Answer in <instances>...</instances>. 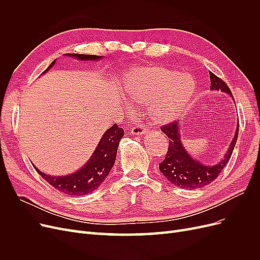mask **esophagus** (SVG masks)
Returning a JSON list of instances; mask_svg holds the SVG:
<instances>
[{"mask_svg":"<svg viewBox=\"0 0 260 260\" xmlns=\"http://www.w3.org/2000/svg\"><path fill=\"white\" fill-rule=\"evenodd\" d=\"M146 127L142 123H137L131 128V133L133 136H142L143 133L146 131Z\"/></svg>","mask_w":260,"mask_h":260,"instance_id":"obj_1","label":"esophagus"}]
</instances>
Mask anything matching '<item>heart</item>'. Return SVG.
<instances>
[{
	"mask_svg": "<svg viewBox=\"0 0 260 260\" xmlns=\"http://www.w3.org/2000/svg\"><path fill=\"white\" fill-rule=\"evenodd\" d=\"M122 89L129 101L148 105L154 122L164 124L183 114L195 93V81L172 68L149 66L125 75Z\"/></svg>",
	"mask_w": 260,
	"mask_h": 260,
	"instance_id": "b5f03b06",
	"label": "heart"
}]
</instances>
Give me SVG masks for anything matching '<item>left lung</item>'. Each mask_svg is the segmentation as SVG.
Returning <instances> with one entry per match:
<instances>
[{"instance_id": "obj_1", "label": "left lung", "mask_w": 260, "mask_h": 260, "mask_svg": "<svg viewBox=\"0 0 260 260\" xmlns=\"http://www.w3.org/2000/svg\"><path fill=\"white\" fill-rule=\"evenodd\" d=\"M209 77L210 90L224 92L226 94H230L231 98H233L230 88L222 79H220L219 77L210 72ZM160 129L168 137L169 145L166 157L159 164V170L172 184L181 188H186V190L201 188L210 184L212 181H215L218 178L220 172L222 171L231 158L233 148L235 143H237L239 136L238 124L234 138L223 159L219 164L215 165V166H207V165H203L200 161L195 160L187 154L185 148L183 147L182 141H181L179 131L180 128L177 121L164 124Z\"/></svg>"}]
</instances>
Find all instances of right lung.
Instances as JSON below:
<instances>
[{
    "label": "right lung",
    "mask_w": 260,
    "mask_h": 260,
    "mask_svg": "<svg viewBox=\"0 0 260 260\" xmlns=\"http://www.w3.org/2000/svg\"><path fill=\"white\" fill-rule=\"evenodd\" d=\"M66 56H73L80 60H98L102 58L98 55H86V54H65ZM56 59L51 62V65L46 68L43 74L54 66ZM123 137V129L118 127L115 123L112 128H109L104 136L102 137L98 147L94 151L89 161L84 166L77 170L75 174L64 176V177H53L43 174L37 167L38 171L46 182L50 183L56 190L73 196H82L90 194L101 185L105 178L108 176L109 171L113 168L117 148L119 145L121 138Z\"/></svg>",
    "instance_id": "add662e5"
}]
</instances>
